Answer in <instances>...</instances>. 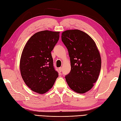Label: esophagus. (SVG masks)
<instances>
[{
	"label": "esophagus",
	"mask_w": 121,
	"mask_h": 121,
	"mask_svg": "<svg viewBox=\"0 0 121 121\" xmlns=\"http://www.w3.org/2000/svg\"><path fill=\"white\" fill-rule=\"evenodd\" d=\"M58 70H59V71H60V72H61V71H62V68H61V67H60V68H58Z\"/></svg>",
	"instance_id": "esophagus-1"
}]
</instances>
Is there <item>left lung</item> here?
<instances>
[{
    "mask_svg": "<svg viewBox=\"0 0 121 121\" xmlns=\"http://www.w3.org/2000/svg\"><path fill=\"white\" fill-rule=\"evenodd\" d=\"M61 40L68 49L71 69L65 76L69 87L75 92L84 93L90 90L98 78L101 57L95 43L82 31H65Z\"/></svg>",
    "mask_w": 121,
    "mask_h": 121,
    "instance_id": "8db88e82",
    "label": "left lung"
}]
</instances>
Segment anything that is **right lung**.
Wrapping results in <instances>:
<instances>
[{
	"mask_svg": "<svg viewBox=\"0 0 121 121\" xmlns=\"http://www.w3.org/2000/svg\"><path fill=\"white\" fill-rule=\"evenodd\" d=\"M59 37V32H38L24 47L20 60L21 75L25 84L35 92L45 93L52 88L58 77L51 52Z\"/></svg>",
	"mask_w": 121,
	"mask_h": 121,
	"instance_id": "obj_1",
	"label": "right lung"
}]
</instances>
